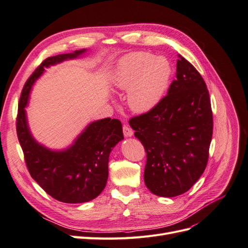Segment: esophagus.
<instances>
[{"label": "esophagus", "instance_id": "obj_1", "mask_svg": "<svg viewBox=\"0 0 248 248\" xmlns=\"http://www.w3.org/2000/svg\"><path fill=\"white\" fill-rule=\"evenodd\" d=\"M123 133L125 137H132L133 134V130L130 128V127L128 125H123Z\"/></svg>", "mask_w": 248, "mask_h": 248}]
</instances>
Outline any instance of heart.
<instances>
[{"label": "heart", "mask_w": 248, "mask_h": 248, "mask_svg": "<svg viewBox=\"0 0 248 248\" xmlns=\"http://www.w3.org/2000/svg\"><path fill=\"white\" fill-rule=\"evenodd\" d=\"M172 67L166 57L149 52H132L120 60L112 76V84L128 91L129 108L137 112L154 108L166 94Z\"/></svg>", "instance_id": "heart-1"}]
</instances>
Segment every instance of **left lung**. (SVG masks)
I'll use <instances>...</instances> for the list:
<instances>
[{"instance_id":"1","label":"left lung","mask_w":248,"mask_h":248,"mask_svg":"<svg viewBox=\"0 0 248 248\" xmlns=\"http://www.w3.org/2000/svg\"><path fill=\"white\" fill-rule=\"evenodd\" d=\"M177 78L157 106L129 120L147 153L145 184L158 197L189 190L204 172L213 133V116L204 78L178 55Z\"/></svg>"}]
</instances>
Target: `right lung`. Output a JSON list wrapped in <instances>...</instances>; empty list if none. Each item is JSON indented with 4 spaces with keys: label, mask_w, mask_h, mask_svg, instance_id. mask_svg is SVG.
Returning a JSON list of instances; mask_svg holds the SVG:
<instances>
[{
    "label": "right lung",
    "mask_w": 248,
    "mask_h": 248,
    "mask_svg": "<svg viewBox=\"0 0 248 248\" xmlns=\"http://www.w3.org/2000/svg\"><path fill=\"white\" fill-rule=\"evenodd\" d=\"M85 51L49 57L28 78L18 103L16 132L30 175L51 198L77 204L95 199L106 187L108 157L111 149L123 140L122 124L118 119H102L90 124L74 144L61 152L39 145L29 130L25 107L30 90L44 68Z\"/></svg>",
    "instance_id": "1"
}]
</instances>
